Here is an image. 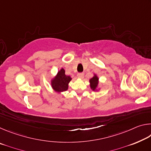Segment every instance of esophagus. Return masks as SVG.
I'll list each match as a JSON object with an SVG mask.
<instances>
[{
	"mask_svg": "<svg viewBox=\"0 0 151 151\" xmlns=\"http://www.w3.org/2000/svg\"><path fill=\"white\" fill-rule=\"evenodd\" d=\"M77 76H78V78H83V77H84V73H78L77 74Z\"/></svg>",
	"mask_w": 151,
	"mask_h": 151,
	"instance_id": "esophagus-1",
	"label": "esophagus"
}]
</instances>
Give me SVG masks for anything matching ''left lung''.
Instances as JSON below:
<instances>
[{"label":"left lung","mask_w":151,"mask_h":151,"mask_svg":"<svg viewBox=\"0 0 151 151\" xmlns=\"http://www.w3.org/2000/svg\"><path fill=\"white\" fill-rule=\"evenodd\" d=\"M98 80L99 78L96 76H93L90 80V83H91V87L93 90H95L96 88V86L98 85Z\"/></svg>","instance_id":"8db88e82"}]
</instances>
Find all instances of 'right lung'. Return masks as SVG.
I'll list each match as a JSON object with an SVG mask.
<instances>
[{
    "mask_svg": "<svg viewBox=\"0 0 151 151\" xmlns=\"http://www.w3.org/2000/svg\"><path fill=\"white\" fill-rule=\"evenodd\" d=\"M70 81L71 78L65 75V70L62 68L52 81V86L53 89L57 92L65 91L68 89V83Z\"/></svg>",
    "mask_w": 151,
    "mask_h": 151,
    "instance_id": "obj_1",
    "label": "right lung"
}]
</instances>
